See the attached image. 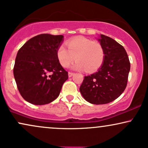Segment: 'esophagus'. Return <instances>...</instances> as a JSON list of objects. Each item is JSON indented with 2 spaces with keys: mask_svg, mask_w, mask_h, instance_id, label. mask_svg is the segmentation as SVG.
I'll return each mask as SVG.
<instances>
[{
  "mask_svg": "<svg viewBox=\"0 0 148 148\" xmlns=\"http://www.w3.org/2000/svg\"><path fill=\"white\" fill-rule=\"evenodd\" d=\"M73 73H72V72H69V77H72L73 75Z\"/></svg>",
  "mask_w": 148,
  "mask_h": 148,
  "instance_id": "esophagus-1",
  "label": "esophagus"
}]
</instances>
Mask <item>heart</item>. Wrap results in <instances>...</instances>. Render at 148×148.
<instances>
[{"instance_id":"obj_1","label":"heart","mask_w":148,"mask_h":148,"mask_svg":"<svg viewBox=\"0 0 148 148\" xmlns=\"http://www.w3.org/2000/svg\"><path fill=\"white\" fill-rule=\"evenodd\" d=\"M67 49L63 45L56 51L58 60L62 67L66 68L73 62L72 68L75 70H86L88 73L97 71L103 65L105 51L101 44L84 37H77L66 42Z\"/></svg>"}]
</instances>
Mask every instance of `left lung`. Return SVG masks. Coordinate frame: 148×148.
Listing matches in <instances>:
<instances>
[{"instance_id":"obj_1","label":"left lung","mask_w":148,"mask_h":148,"mask_svg":"<svg viewBox=\"0 0 148 148\" xmlns=\"http://www.w3.org/2000/svg\"><path fill=\"white\" fill-rule=\"evenodd\" d=\"M98 40L104 49V62L96 73L84 76L79 88L83 97L96 105L108 103L121 95L130 70L128 56L122 45L102 34Z\"/></svg>"}]
</instances>
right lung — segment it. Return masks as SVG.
<instances>
[{
	"mask_svg": "<svg viewBox=\"0 0 148 148\" xmlns=\"http://www.w3.org/2000/svg\"><path fill=\"white\" fill-rule=\"evenodd\" d=\"M62 35L40 34L29 40L18 51L14 75L24 99L34 105H45L59 96L68 72L56 56Z\"/></svg>",
	"mask_w": 148,
	"mask_h": 148,
	"instance_id": "1",
	"label": "right lung"
}]
</instances>
